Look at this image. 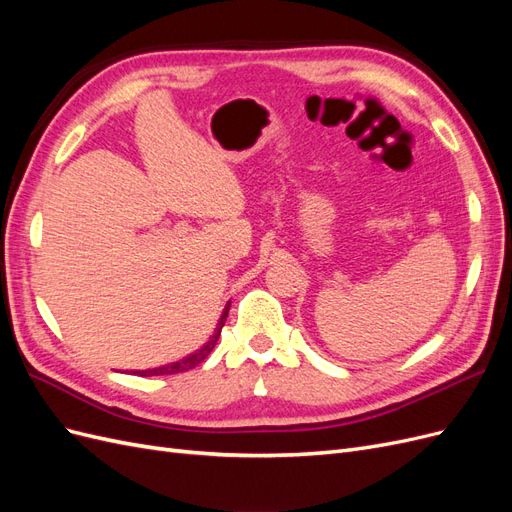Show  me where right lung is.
I'll return each instance as SVG.
<instances>
[{"label":"right lung","instance_id":"right-lung-1","mask_svg":"<svg viewBox=\"0 0 512 512\" xmlns=\"http://www.w3.org/2000/svg\"><path fill=\"white\" fill-rule=\"evenodd\" d=\"M228 307H230V305H228ZM228 307L224 309V314H222V318H220V322H218V329H215L213 337H211L209 342H207L203 348H200L198 352H194V354H190V356H185V359H181V361H177V363H170V365H164V367H156V369H145V371H138V376H170V374H181V371L194 369L196 365L203 363V361L207 359V356L211 354L213 346L218 344V337H220V333H222V327H224L226 316H228Z\"/></svg>","mask_w":512,"mask_h":512}]
</instances>
